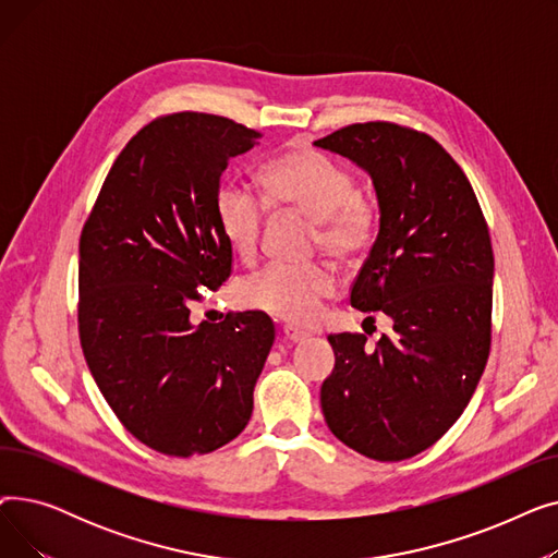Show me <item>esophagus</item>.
<instances>
[{"mask_svg": "<svg viewBox=\"0 0 558 558\" xmlns=\"http://www.w3.org/2000/svg\"><path fill=\"white\" fill-rule=\"evenodd\" d=\"M282 332H284V339L291 341V343H301V341H305V339L310 337L305 330H299V328H294V326H284Z\"/></svg>", "mask_w": 558, "mask_h": 558, "instance_id": "34e87169", "label": "esophagus"}]
</instances>
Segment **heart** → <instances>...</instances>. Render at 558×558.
<instances>
[{
	"instance_id": "obj_1",
	"label": "heart",
	"mask_w": 558,
	"mask_h": 558,
	"mask_svg": "<svg viewBox=\"0 0 558 558\" xmlns=\"http://www.w3.org/2000/svg\"><path fill=\"white\" fill-rule=\"evenodd\" d=\"M264 201L271 210H294L316 223V242L337 259H353L373 240L375 213L355 192V179L343 165L312 149L287 151L259 169ZM221 238L240 259L257 253L264 203L240 183H221L215 194ZM335 289L328 269L271 264L238 287L242 305L287 324H307Z\"/></svg>"
}]
</instances>
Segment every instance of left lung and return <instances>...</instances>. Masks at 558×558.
I'll return each mask as SVG.
<instances>
[{
	"label": "left lung",
	"instance_id": "left-lung-1",
	"mask_svg": "<svg viewBox=\"0 0 558 558\" xmlns=\"http://www.w3.org/2000/svg\"><path fill=\"white\" fill-rule=\"evenodd\" d=\"M314 146L371 175L379 228L350 305L393 324L375 348L364 335L328 337L335 368L320 407L341 444L402 461L454 425L484 373L495 269L488 226L461 167L425 133L368 122Z\"/></svg>",
	"mask_w": 558,
	"mask_h": 558
}]
</instances>
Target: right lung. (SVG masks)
I'll return each instance as SVG.
<instances>
[{
  "mask_svg": "<svg viewBox=\"0 0 558 558\" xmlns=\"http://www.w3.org/2000/svg\"><path fill=\"white\" fill-rule=\"evenodd\" d=\"M259 133L205 112L146 124L117 156L78 244V332L99 391L142 441L169 457L213 452L251 421L276 339L262 312L194 324L232 251L215 217L228 160Z\"/></svg>",
  "mask_w": 558,
  "mask_h": 558,
  "instance_id": "1",
  "label": "right lung"
}]
</instances>
